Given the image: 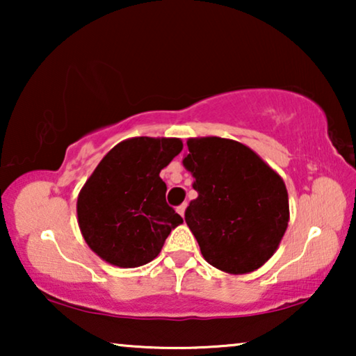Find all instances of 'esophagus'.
<instances>
[{"instance_id":"esophagus-1","label":"esophagus","mask_w":356,"mask_h":356,"mask_svg":"<svg viewBox=\"0 0 356 356\" xmlns=\"http://www.w3.org/2000/svg\"><path fill=\"white\" fill-rule=\"evenodd\" d=\"M186 206H188V204H186V202H183L181 206H178V207H177V212H178L179 216H181V217L184 216V211H186Z\"/></svg>"}]
</instances>
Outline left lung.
Returning a JSON list of instances; mask_svg holds the SVG:
<instances>
[{"instance_id": "8db88e82", "label": "left lung", "mask_w": 356, "mask_h": 356, "mask_svg": "<svg viewBox=\"0 0 356 356\" xmlns=\"http://www.w3.org/2000/svg\"><path fill=\"white\" fill-rule=\"evenodd\" d=\"M183 165L193 173L197 197L184 212L209 264L246 274L274 254L289 225L284 179L236 140H188Z\"/></svg>"}]
</instances>
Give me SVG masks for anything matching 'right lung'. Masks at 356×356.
<instances>
[{
    "label": "right lung",
    "instance_id": "1",
    "mask_svg": "<svg viewBox=\"0 0 356 356\" xmlns=\"http://www.w3.org/2000/svg\"><path fill=\"white\" fill-rule=\"evenodd\" d=\"M181 149L175 138H133L97 165L77 197V218L86 243L102 259L118 267L147 264L183 223L167 204L160 178Z\"/></svg>",
    "mask_w": 356,
    "mask_h": 356
}]
</instances>
